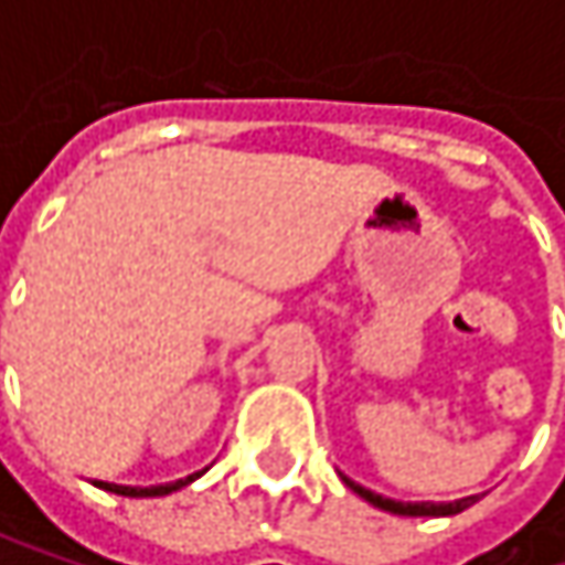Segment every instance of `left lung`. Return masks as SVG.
Returning a JSON list of instances; mask_svg holds the SVG:
<instances>
[{"label": "left lung", "mask_w": 565, "mask_h": 565, "mask_svg": "<svg viewBox=\"0 0 565 565\" xmlns=\"http://www.w3.org/2000/svg\"><path fill=\"white\" fill-rule=\"evenodd\" d=\"M343 484H347V488H350L353 494H360L363 501H370L373 508L390 510V513H398V516H451V513H461V510H468L471 504H478V494H475V498H461V501H451V504H435V501H422V504H405V501H393V498L373 494V491H366L363 484H356V481H350V478H343Z\"/></svg>", "instance_id": "obj_1"}]
</instances>
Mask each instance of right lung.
<instances>
[{"instance_id": "right-lung-1", "label": "right lung", "mask_w": 565, "mask_h": 565, "mask_svg": "<svg viewBox=\"0 0 565 565\" xmlns=\"http://www.w3.org/2000/svg\"><path fill=\"white\" fill-rule=\"evenodd\" d=\"M202 471H195V475H189V478H182V481H172V484H157V488H127V484H107V481H94L100 491H110V494H120V498H163V494H172V491H179V488H185L189 481H195Z\"/></svg>"}]
</instances>
